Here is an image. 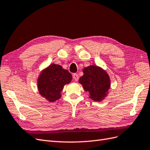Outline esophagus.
<instances>
[{
    "label": "esophagus",
    "mask_w": 150,
    "mask_h": 150,
    "mask_svg": "<svg viewBox=\"0 0 150 150\" xmlns=\"http://www.w3.org/2000/svg\"><path fill=\"white\" fill-rule=\"evenodd\" d=\"M72 78H73V79H74V80L75 81H78V79H79V76H78V75L77 74H76V73L73 74V76H72Z\"/></svg>",
    "instance_id": "obj_1"
}]
</instances>
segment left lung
<instances>
[{"instance_id": "8db88e82", "label": "left lung", "mask_w": 150, "mask_h": 150, "mask_svg": "<svg viewBox=\"0 0 150 150\" xmlns=\"http://www.w3.org/2000/svg\"><path fill=\"white\" fill-rule=\"evenodd\" d=\"M84 75L79 78V83L83 89L89 93V98L93 101H101L107 96L110 88V76L101 67L92 65L84 68Z\"/></svg>"}]
</instances>
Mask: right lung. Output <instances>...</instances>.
<instances>
[{
	"label": "right lung",
	"mask_w": 150,
	"mask_h": 150,
	"mask_svg": "<svg viewBox=\"0 0 150 150\" xmlns=\"http://www.w3.org/2000/svg\"><path fill=\"white\" fill-rule=\"evenodd\" d=\"M72 80V75L60 65L52 64L44 69L38 79L40 94L49 102H54L61 97V92L66 84Z\"/></svg>",
	"instance_id": "1"
}]
</instances>
